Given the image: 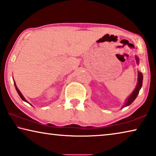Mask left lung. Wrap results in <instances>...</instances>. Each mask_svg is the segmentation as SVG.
<instances>
[{
    "instance_id": "obj_1",
    "label": "left lung",
    "mask_w": 156,
    "mask_h": 156,
    "mask_svg": "<svg viewBox=\"0 0 156 156\" xmlns=\"http://www.w3.org/2000/svg\"><path fill=\"white\" fill-rule=\"evenodd\" d=\"M135 60H136V62H137V65L140 64V60L138 58V57L137 55L135 56ZM138 75H137V85H136V87L134 89V90L133 91V92L130 94L128 96V97L126 98V100L125 101V103L123 105L122 107V109L125 107H127V106L130 105L131 103L135 100V98H137V96L138 95V94L140 92V90H141L142 86V82H143V75L142 73L140 72V71H138Z\"/></svg>"
}]
</instances>
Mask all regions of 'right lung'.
I'll return each mask as SVG.
<instances>
[{"instance_id": "add662e5", "label": "right lung", "mask_w": 156, "mask_h": 156, "mask_svg": "<svg viewBox=\"0 0 156 156\" xmlns=\"http://www.w3.org/2000/svg\"><path fill=\"white\" fill-rule=\"evenodd\" d=\"M14 87H15V88H16V91H17V93L19 94V96H20V97H21V99L23 100V101H25V102L28 103H29L30 105H31L30 103L28 102V101H27V100L26 99V98H25V97H24V96H23V94H21V91H20V90H19V89H18V87H17V86H16V85L15 82H14ZM32 106H33V105H32Z\"/></svg>"}]
</instances>
